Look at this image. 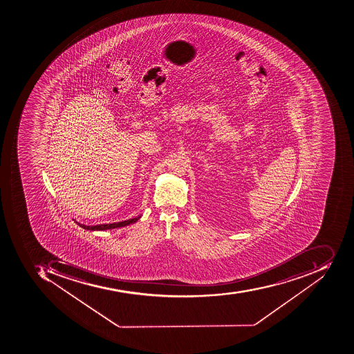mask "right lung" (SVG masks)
I'll return each mask as SVG.
<instances>
[{
    "instance_id": "1",
    "label": "right lung",
    "mask_w": 354,
    "mask_h": 354,
    "mask_svg": "<svg viewBox=\"0 0 354 354\" xmlns=\"http://www.w3.org/2000/svg\"><path fill=\"white\" fill-rule=\"evenodd\" d=\"M141 215H139L138 217H133V218H130V220L122 221V222L118 223H112V224H101V225H95V226H86V225L81 224V223L76 222V224L80 225L82 228L87 230H114V228H120V227L128 226V225L133 224V223L137 222L139 220Z\"/></svg>"
}]
</instances>
